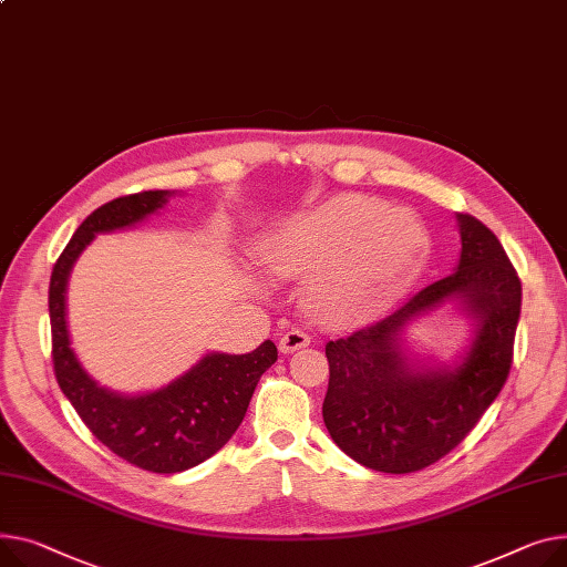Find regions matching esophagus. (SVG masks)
I'll list each match as a JSON object with an SVG mask.
<instances>
[{
  "label": "esophagus",
  "mask_w": 567,
  "mask_h": 567,
  "mask_svg": "<svg viewBox=\"0 0 567 567\" xmlns=\"http://www.w3.org/2000/svg\"><path fill=\"white\" fill-rule=\"evenodd\" d=\"M310 344V334L303 332L300 328H291L287 334L280 337V351L282 353H293L298 349H303Z\"/></svg>",
  "instance_id": "34e87169"
}]
</instances>
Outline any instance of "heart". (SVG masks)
<instances>
[{
    "instance_id": "heart-1",
    "label": "heart",
    "mask_w": 567,
    "mask_h": 567,
    "mask_svg": "<svg viewBox=\"0 0 567 567\" xmlns=\"http://www.w3.org/2000/svg\"><path fill=\"white\" fill-rule=\"evenodd\" d=\"M429 233L408 209L364 196H337L282 223L261 244L280 280H305L308 312L328 326L360 323L422 276Z\"/></svg>"
}]
</instances>
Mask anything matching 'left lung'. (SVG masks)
<instances>
[{
    "label": "left lung",
    "mask_w": 567,
    "mask_h": 567,
    "mask_svg": "<svg viewBox=\"0 0 567 567\" xmlns=\"http://www.w3.org/2000/svg\"><path fill=\"white\" fill-rule=\"evenodd\" d=\"M456 218L463 248L454 274L412 293L385 319L326 344V429L369 470L410 474L437 463L508 379L522 282L493 230L470 214ZM449 299L475 321L468 351L456 365L410 363L400 344L404 326Z\"/></svg>",
    "instance_id": "1"
}]
</instances>
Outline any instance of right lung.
I'll return each mask as SVG.
<instances>
[{
  "instance_id": "right-lung-1",
  "label": "right lung",
  "mask_w": 567,
  "mask_h": 567,
  "mask_svg": "<svg viewBox=\"0 0 567 567\" xmlns=\"http://www.w3.org/2000/svg\"><path fill=\"white\" fill-rule=\"evenodd\" d=\"M175 192H141L97 207L72 235L50 278L52 360L61 392L89 431L123 461L175 474L212 458L239 429L250 396L278 360L267 339L252 353H207L173 383L136 396L100 388L70 349L65 289L74 261L95 235L125 230L159 212Z\"/></svg>"
}]
</instances>
